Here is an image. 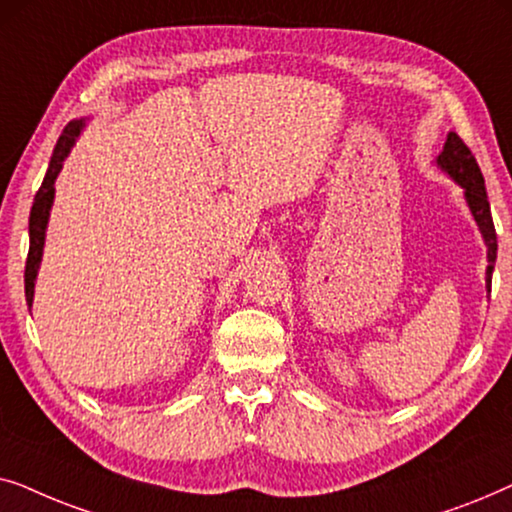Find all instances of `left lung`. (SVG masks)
<instances>
[{"mask_svg":"<svg viewBox=\"0 0 512 512\" xmlns=\"http://www.w3.org/2000/svg\"><path fill=\"white\" fill-rule=\"evenodd\" d=\"M436 165L443 170L447 177H450L454 184L464 188L466 205L471 209L475 223H478L482 240H485L487 247V293H492V272L496 263V230L492 221V209H489L487 191H485V179H482V172L478 163H475L473 153L468 146L461 142L457 132H447L445 146L436 158Z\"/></svg>","mask_w":512,"mask_h":512,"instance_id":"1","label":"left lung"}]
</instances>
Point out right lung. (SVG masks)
<instances>
[{
	"label": "right lung",
	"instance_id": "right-lung-1",
	"mask_svg": "<svg viewBox=\"0 0 512 512\" xmlns=\"http://www.w3.org/2000/svg\"><path fill=\"white\" fill-rule=\"evenodd\" d=\"M83 125L86 121L79 118V121H72L62 130V135L55 144L51 163H48L46 177L41 181L39 193L34 195V205L30 212V254H27V263H25V300L32 310V300H34V282H37L39 275V265H41V256H44V242H46V228H48V219H51V207H53V198H55V179L62 170V163H65L69 151L79 139Z\"/></svg>",
	"mask_w": 512,
	"mask_h": 512
}]
</instances>
